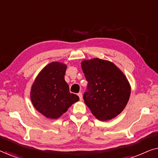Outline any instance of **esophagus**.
Wrapping results in <instances>:
<instances>
[{
  "label": "esophagus",
  "mask_w": 158,
  "mask_h": 158,
  "mask_svg": "<svg viewBox=\"0 0 158 158\" xmlns=\"http://www.w3.org/2000/svg\"><path fill=\"white\" fill-rule=\"evenodd\" d=\"M77 96H79V98H80V100H82V99H83V95H82L81 93H79V94H77Z\"/></svg>",
  "instance_id": "34e87169"
}]
</instances>
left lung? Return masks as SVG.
I'll use <instances>...</instances> for the list:
<instances>
[{
	"label": "left lung",
	"instance_id": "8db88e82",
	"mask_svg": "<svg viewBox=\"0 0 158 158\" xmlns=\"http://www.w3.org/2000/svg\"><path fill=\"white\" fill-rule=\"evenodd\" d=\"M81 68L88 83L85 104L97 119L117 116L128 103L131 86L124 73L113 62L99 58L84 60Z\"/></svg>",
	"mask_w": 158,
	"mask_h": 158
}]
</instances>
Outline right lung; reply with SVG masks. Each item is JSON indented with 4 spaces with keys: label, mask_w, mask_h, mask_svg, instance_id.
I'll use <instances>...</instances> for the list:
<instances>
[{
    "label": "right lung",
    "mask_w": 158,
    "mask_h": 158,
    "mask_svg": "<svg viewBox=\"0 0 158 158\" xmlns=\"http://www.w3.org/2000/svg\"><path fill=\"white\" fill-rule=\"evenodd\" d=\"M67 64L52 62L40 71L34 80L30 91L32 104L43 116L57 119L68 111L79 97L70 93L64 81Z\"/></svg>",
    "instance_id": "add662e5"
}]
</instances>
